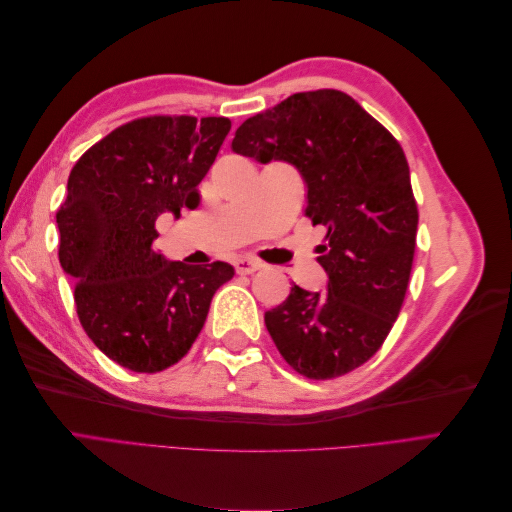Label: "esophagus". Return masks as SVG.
Wrapping results in <instances>:
<instances>
[{
  "label": "esophagus",
  "mask_w": 512,
  "mask_h": 512,
  "mask_svg": "<svg viewBox=\"0 0 512 512\" xmlns=\"http://www.w3.org/2000/svg\"><path fill=\"white\" fill-rule=\"evenodd\" d=\"M235 269L239 275H250L258 269H262V262L256 258H237L235 260Z\"/></svg>",
  "instance_id": "1"
}]
</instances>
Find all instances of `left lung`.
<instances>
[{"mask_svg":"<svg viewBox=\"0 0 512 512\" xmlns=\"http://www.w3.org/2000/svg\"><path fill=\"white\" fill-rule=\"evenodd\" d=\"M232 151L297 166L305 215L327 228V292L292 286L265 314L277 350L309 380L361 367L391 333L410 282L418 209L404 149L344 91L316 89L245 119Z\"/></svg>","mask_w":512,"mask_h":512,"instance_id":"left-lung-1","label":"left lung"}]
</instances>
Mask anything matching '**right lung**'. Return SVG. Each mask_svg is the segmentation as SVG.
I'll use <instances>...</instances> for the list:
<instances>
[{
	"mask_svg": "<svg viewBox=\"0 0 512 512\" xmlns=\"http://www.w3.org/2000/svg\"><path fill=\"white\" fill-rule=\"evenodd\" d=\"M230 119L149 115L89 147L57 211L59 262L74 280L76 314L108 359L138 374L179 363L203 329L228 262L188 267L153 247L156 220L198 205V183Z\"/></svg>",
	"mask_w": 512,
	"mask_h": 512,
	"instance_id": "right-lung-1",
	"label": "right lung"
}]
</instances>
